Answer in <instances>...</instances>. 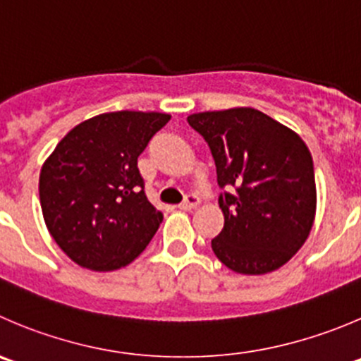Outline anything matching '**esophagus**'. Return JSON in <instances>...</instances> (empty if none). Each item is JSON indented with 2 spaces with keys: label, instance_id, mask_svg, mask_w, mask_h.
<instances>
[{
  "label": "esophagus",
  "instance_id": "34e87169",
  "mask_svg": "<svg viewBox=\"0 0 361 361\" xmlns=\"http://www.w3.org/2000/svg\"><path fill=\"white\" fill-rule=\"evenodd\" d=\"M197 204H199V197H197V195H195V194H188L187 197H185V201L181 202V204L178 206V208L185 209V212H187V209H194Z\"/></svg>",
  "mask_w": 361,
  "mask_h": 361
}]
</instances>
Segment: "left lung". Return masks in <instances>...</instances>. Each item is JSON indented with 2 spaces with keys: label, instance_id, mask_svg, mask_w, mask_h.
<instances>
[{
  "label": "left lung",
  "instance_id": "left-lung-1",
  "mask_svg": "<svg viewBox=\"0 0 361 361\" xmlns=\"http://www.w3.org/2000/svg\"><path fill=\"white\" fill-rule=\"evenodd\" d=\"M188 125L212 149L224 229L212 240L219 261L243 275H264L302 248L316 216V178L296 132L252 107L190 114Z\"/></svg>",
  "mask_w": 361,
  "mask_h": 361
}]
</instances>
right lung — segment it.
I'll return each mask as SVG.
<instances>
[{
  "label": "right lung",
  "mask_w": 361,
  "mask_h": 361,
  "mask_svg": "<svg viewBox=\"0 0 361 361\" xmlns=\"http://www.w3.org/2000/svg\"><path fill=\"white\" fill-rule=\"evenodd\" d=\"M169 114L116 111L73 127L40 171L45 226L82 268L113 271L152 241L162 213L148 201L137 157Z\"/></svg>",
  "instance_id": "right-lung-1"
}]
</instances>
